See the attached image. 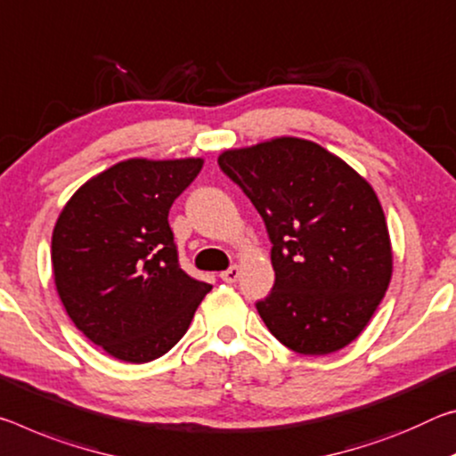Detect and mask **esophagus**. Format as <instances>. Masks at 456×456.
Instances as JSON below:
<instances>
[{
  "label": "esophagus",
  "instance_id": "esophagus-1",
  "mask_svg": "<svg viewBox=\"0 0 456 456\" xmlns=\"http://www.w3.org/2000/svg\"><path fill=\"white\" fill-rule=\"evenodd\" d=\"M238 277H240V268H238V266H230L228 271L220 273V279L226 281V282H236Z\"/></svg>",
  "mask_w": 456,
  "mask_h": 456
}]
</instances>
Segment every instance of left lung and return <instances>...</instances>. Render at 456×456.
Returning <instances> with one entry per match:
<instances>
[{
	"mask_svg": "<svg viewBox=\"0 0 456 456\" xmlns=\"http://www.w3.org/2000/svg\"><path fill=\"white\" fill-rule=\"evenodd\" d=\"M218 166L271 238L274 285L256 301L268 331L303 355L352 343L392 279L390 234L371 185L327 149L297 137L230 149Z\"/></svg>",
	"mask_w": 456,
	"mask_h": 456,
	"instance_id": "1",
	"label": "left lung"
}]
</instances>
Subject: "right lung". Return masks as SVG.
<instances>
[{
	"label": "right lung",
	"instance_id": "add662e5",
	"mask_svg": "<svg viewBox=\"0 0 456 456\" xmlns=\"http://www.w3.org/2000/svg\"><path fill=\"white\" fill-rule=\"evenodd\" d=\"M201 159H129L82 185L52 232L54 282L72 323L109 355L147 363L183 338L212 285L179 266L167 216Z\"/></svg>",
	"mask_w": 456,
	"mask_h": 456
}]
</instances>
